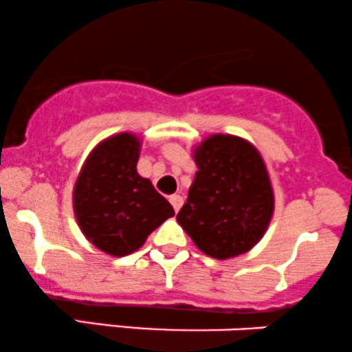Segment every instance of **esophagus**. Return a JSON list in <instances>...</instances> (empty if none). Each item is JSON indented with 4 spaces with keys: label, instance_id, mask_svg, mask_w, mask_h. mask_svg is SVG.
<instances>
[{
    "label": "esophagus",
    "instance_id": "obj_1",
    "mask_svg": "<svg viewBox=\"0 0 352 352\" xmlns=\"http://www.w3.org/2000/svg\"><path fill=\"white\" fill-rule=\"evenodd\" d=\"M170 204L172 207L175 212H179V210L182 208V205H184V199H182V195H179V193H173V195H170Z\"/></svg>",
    "mask_w": 352,
    "mask_h": 352
}]
</instances>
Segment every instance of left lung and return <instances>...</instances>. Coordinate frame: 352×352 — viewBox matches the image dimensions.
Here are the masks:
<instances>
[{
    "instance_id": "1",
    "label": "left lung",
    "mask_w": 352,
    "mask_h": 352,
    "mask_svg": "<svg viewBox=\"0 0 352 352\" xmlns=\"http://www.w3.org/2000/svg\"><path fill=\"white\" fill-rule=\"evenodd\" d=\"M199 170L177 221L205 254L227 260L265 235L274 195L260 152L236 135L215 134L193 151Z\"/></svg>"
}]
</instances>
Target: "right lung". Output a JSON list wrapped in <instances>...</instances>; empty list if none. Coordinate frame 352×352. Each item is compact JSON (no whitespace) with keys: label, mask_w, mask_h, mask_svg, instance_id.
<instances>
[{"label":"right lung","mask_w":352,"mask_h":352,"mask_svg":"<svg viewBox=\"0 0 352 352\" xmlns=\"http://www.w3.org/2000/svg\"><path fill=\"white\" fill-rule=\"evenodd\" d=\"M140 140L122 132L96 145L74 185V213L84 236L112 256H125L145 243L172 205L137 173Z\"/></svg>","instance_id":"obj_1"}]
</instances>
